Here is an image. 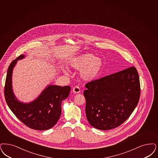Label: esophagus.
Wrapping results in <instances>:
<instances>
[{
	"label": "esophagus",
	"mask_w": 158,
	"mask_h": 158,
	"mask_svg": "<svg viewBox=\"0 0 158 158\" xmlns=\"http://www.w3.org/2000/svg\"><path fill=\"white\" fill-rule=\"evenodd\" d=\"M73 92H74V93H75V94H79V92H80V91H81V89H80V88L79 87V86H75L73 88Z\"/></svg>",
	"instance_id": "obj_1"
}]
</instances>
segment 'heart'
<instances>
[{
    "label": "heart",
    "instance_id": "1",
    "mask_svg": "<svg viewBox=\"0 0 158 158\" xmlns=\"http://www.w3.org/2000/svg\"><path fill=\"white\" fill-rule=\"evenodd\" d=\"M103 62L101 59L92 54L86 53L72 59L70 66L75 69L81 70V75L86 81H92L99 75L101 70ZM66 73V71H64Z\"/></svg>",
    "mask_w": 158,
    "mask_h": 158
}]
</instances>
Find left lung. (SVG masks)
Here are the masks:
<instances>
[{"label": "left lung", "instance_id": "left-lung-1", "mask_svg": "<svg viewBox=\"0 0 158 158\" xmlns=\"http://www.w3.org/2000/svg\"><path fill=\"white\" fill-rule=\"evenodd\" d=\"M85 87L86 118L91 126L102 131L125 122L140 95L139 74L134 66L92 81Z\"/></svg>", "mask_w": 158, "mask_h": 158}]
</instances>
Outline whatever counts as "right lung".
I'll list each match as a JSON object with an SVG mask.
<instances>
[{
    "instance_id": "add662e5",
    "label": "right lung",
    "mask_w": 158,
    "mask_h": 158,
    "mask_svg": "<svg viewBox=\"0 0 158 158\" xmlns=\"http://www.w3.org/2000/svg\"><path fill=\"white\" fill-rule=\"evenodd\" d=\"M24 56L20 55L8 68L4 89L5 100L13 113L26 126L35 130H48L59 120L62 112V102L68 97L70 87L50 85L31 103L26 104L18 101L13 93L12 74L17 60Z\"/></svg>"
}]
</instances>
